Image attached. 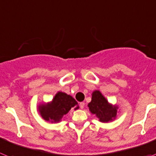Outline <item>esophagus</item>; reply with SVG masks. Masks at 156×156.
Returning <instances> with one entry per match:
<instances>
[{"label": "esophagus", "mask_w": 156, "mask_h": 156, "mask_svg": "<svg viewBox=\"0 0 156 156\" xmlns=\"http://www.w3.org/2000/svg\"><path fill=\"white\" fill-rule=\"evenodd\" d=\"M79 106H80V108H81V109H83L84 107H85V103L81 102L79 104Z\"/></svg>", "instance_id": "obj_1"}]
</instances>
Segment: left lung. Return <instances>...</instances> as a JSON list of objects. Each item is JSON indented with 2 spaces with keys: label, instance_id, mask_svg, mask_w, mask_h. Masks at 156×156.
<instances>
[{
  "label": "left lung",
  "instance_id": "obj_1",
  "mask_svg": "<svg viewBox=\"0 0 156 156\" xmlns=\"http://www.w3.org/2000/svg\"><path fill=\"white\" fill-rule=\"evenodd\" d=\"M88 108L93 115L97 116L101 122H110L117 118L119 107L112 104L99 90L92 93V100L88 104Z\"/></svg>",
  "mask_w": 156,
  "mask_h": 156
}]
</instances>
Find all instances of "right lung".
<instances>
[{
	"label": "right lung",
	"mask_w": 156,
	"mask_h": 156,
	"mask_svg": "<svg viewBox=\"0 0 156 156\" xmlns=\"http://www.w3.org/2000/svg\"><path fill=\"white\" fill-rule=\"evenodd\" d=\"M71 108L78 109V102L71 96L61 91L58 92L51 101L41 103L37 107L42 119L52 123L61 122L63 115L68 113Z\"/></svg>",
	"instance_id": "right-lung-1"
}]
</instances>
